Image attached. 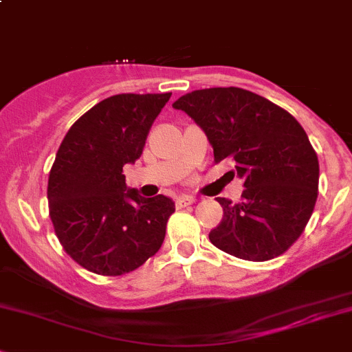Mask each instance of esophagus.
<instances>
[{
  "label": "esophagus",
  "mask_w": 352,
  "mask_h": 352,
  "mask_svg": "<svg viewBox=\"0 0 352 352\" xmlns=\"http://www.w3.org/2000/svg\"><path fill=\"white\" fill-rule=\"evenodd\" d=\"M195 201H197V200H195L193 197H186V195H184V197L177 198L176 206H177V208H184V206H188V205H193Z\"/></svg>",
  "instance_id": "34e87169"
}]
</instances>
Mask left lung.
<instances>
[{
  "instance_id": "obj_1",
  "label": "left lung",
  "mask_w": 352,
  "mask_h": 352,
  "mask_svg": "<svg viewBox=\"0 0 352 352\" xmlns=\"http://www.w3.org/2000/svg\"><path fill=\"white\" fill-rule=\"evenodd\" d=\"M173 107L201 126L215 162L230 159L244 179L241 201L217 198L223 219L210 230V242L257 263L288 251L318 195V159L303 126L273 101L234 86L197 89Z\"/></svg>"
}]
</instances>
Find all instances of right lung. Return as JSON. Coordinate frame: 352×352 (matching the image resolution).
<instances>
[{
    "label": "right lung",
    "mask_w": 352,
    "mask_h": 352,
    "mask_svg": "<svg viewBox=\"0 0 352 352\" xmlns=\"http://www.w3.org/2000/svg\"><path fill=\"white\" fill-rule=\"evenodd\" d=\"M169 98H107L74 122L57 151L47 186L49 215L64 251L91 273L122 276L161 249L175 203L126 190L122 173L142 155Z\"/></svg>",
    "instance_id": "1"
}]
</instances>
